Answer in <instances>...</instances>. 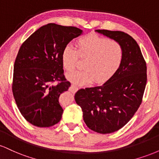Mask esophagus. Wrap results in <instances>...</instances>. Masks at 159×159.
<instances>
[{"instance_id":"1","label":"esophagus","mask_w":159,"mask_h":159,"mask_svg":"<svg viewBox=\"0 0 159 159\" xmlns=\"http://www.w3.org/2000/svg\"><path fill=\"white\" fill-rule=\"evenodd\" d=\"M78 90V87H77V86H75L74 84L71 85L70 88H69V90H70L72 93H75Z\"/></svg>"}]
</instances>
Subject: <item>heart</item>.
Segmentation results:
<instances>
[{
	"instance_id": "b5f03b06",
	"label": "heart",
	"mask_w": 159,
	"mask_h": 159,
	"mask_svg": "<svg viewBox=\"0 0 159 159\" xmlns=\"http://www.w3.org/2000/svg\"><path fill=\"white\" fill-rule=\"evenodd\" d=\"M76 48L68 44L61 53L63 68L71 72L77 66L79 57L85 59L84 69L67 75V78L79 85L90 84L95 80L98 84L108 81L121 66L124 50L119 42L90 34L78 38Z\"/></svg>"
}]
</instances>
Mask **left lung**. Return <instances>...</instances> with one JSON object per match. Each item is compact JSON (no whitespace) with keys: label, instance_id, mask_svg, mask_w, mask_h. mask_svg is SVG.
<instances>
[{"label":"left lung","instance_id":"8db88e82","mask_svg":"<svg viewBox=\"0 0 159 159\" xmlns=\"http://www.w3.org/2000/svg\"><path fill=\"white\" fill-rule=\"evenodd\" d=\"M123 45L117 72L103 85L81 89L75 95L87 126L100 134L122 129L139 108L147 81V63L137 42L122 31L97 30Z\"/></svg>","mask_w":159,"mask_h":159}]
</instances>
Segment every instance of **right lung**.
Instances as JSON below:
<instances>
[{"label":"right lung","mask_w":159,"mask_h":159,"mask_svg":"<svg viewBox=\"0 0 159 159\" xmlns=\"http://www.w3.org/2000/svg\"><path fill=\"white\" fill-rule=\"evenodd\" d=\"M83 34L78 27L50 23L21 45L14 63L12 90L28 123L45 128L60 122L63 110L59 97L70 86L63 74L61 53L71 40Z\"/></svg>","instance_id":"obj_1"}]
</instances>
